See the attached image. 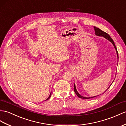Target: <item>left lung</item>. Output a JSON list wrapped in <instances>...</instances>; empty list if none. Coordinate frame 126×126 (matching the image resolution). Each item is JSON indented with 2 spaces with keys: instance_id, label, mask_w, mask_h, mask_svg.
<instances>
[{
  "instance_id": "obj_1",
  "label": "left lung",
  "mask_w": 126,
  "mask_h": 126,
  "mask_svg": "<svg viewBox=\"0 0 126 126\" xmlns=\"http://www.w3.org/2000/svg\"><path fill=\"white\" fill-rule=\"evenodd\" d=\"M94 32H95V33H96V35L98 36H103L104 37H105V38H106L107 39H108L109 41L111 42L113 44V45H114V47L115 48L116 50V53H117V56H118V51H117V48H116V47H115V45L114 44V42H113V40L111 38V37L110 36V35L108 34V33H107L106 32H104L103 31H102V30H100V29H99L98 28H97L96 27H94ZM110 87L107 88V89L110 88ZM74 91H75V93L76 94V95L79 97V98H82V99H89V98H94V97H95L96 96H94V97H83L82 96H81L80 94H79L78 92L77 91V90H76V87H75V85L74 84Z\"/></svg>"
}]
</instances>
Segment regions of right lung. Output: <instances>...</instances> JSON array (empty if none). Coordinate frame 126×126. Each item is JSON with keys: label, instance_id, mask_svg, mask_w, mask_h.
<instances>
[{"label": "right lung", "instance_id": "right-lung-1", "mask_svg": "<svg viewBox=\"0 0 126 126\" xmlns=\"http://www.w3.org/2000/svg\"><path fill=\"white\" fill-rule=\"evenodd\" d=\"M51 94H50V96H49V97L47 98V99H46V100H48L49 98H50V97H51Z\"/></svg>", "mask_w": 126, "mask_h": 126}]
</instances>
